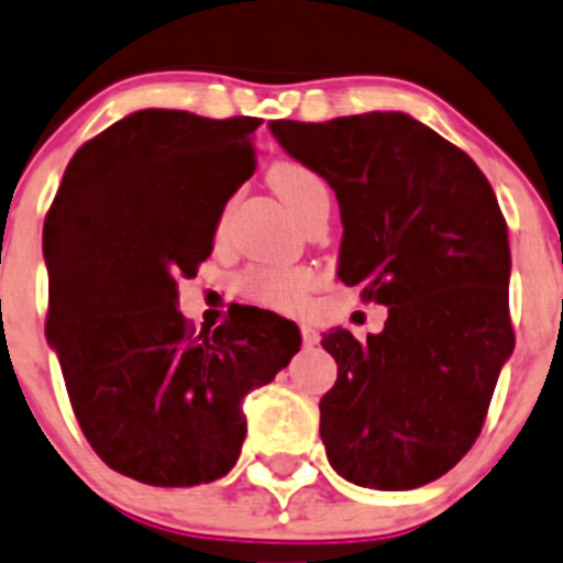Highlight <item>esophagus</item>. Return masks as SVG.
<instances>
[{
    "mask_svg": "<svg viewBox=\"0 0 563 563\" xmlns=\"http://www.w3.org/2000/svg\"><path fill=\"white\" fill-rule=\"evenodd\" d=\"M299 332H302L305 346H316V343H319V332H316L310 324H299Z\"/></svg>",
    "mask_w": 563,
    "mask_h": 563,
    "instance_id": "obj_1",
    "label": "esophagus"
}]
</instances>
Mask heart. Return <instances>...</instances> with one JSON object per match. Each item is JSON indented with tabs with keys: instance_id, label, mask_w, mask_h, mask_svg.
Instances as JSON below:
<instances>
[{
	"instance_id": "heart-1",
	"label": "heart",
	"mask_w": 563,
	"mask_h": 563,
	"mask_svg": "<svg viewBox=\"0 0 563 563\" xmlns=\"http://www.w3.org/2000/svg\"><path fill=\"white\" fill-rule=\"evenodd\" d=\"M269 184L277 198L297 217H302L316 200L330 198L324 178L302 162L283 159L269 170ZM316 275L308 266H253L239 277V291L253 302L275 310H299L308 302Z\"/></svg>"
}]
</instances>
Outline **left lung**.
Segmentation results:
<instances>
[{
	"label": "left lung",
	"mask_w": 563,
	"mask_h": 563,
	"mask_svg": "<svg viewBox=\"0 0 563 563\" xmlns=\"http://www.w3.org/2000/svg\"><path fill=\"white\" fill-rule=\"evenodd\" d=\"M269 129L335 189L338 277L387 305L379 335L321 338L338 363L319 401L327 460L357 487H423L476 443L515 349L498 198L465 151L404 112Z\"/></svg>",
	"instance_id": "8db88e82"
}]
</instances>
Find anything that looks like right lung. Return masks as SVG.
Returning <instances> with one entry per match:
<instances>
[{"label": "right lung", "mask_w": 563, "mask_h": 563, "mask_svg": "<svg viewBox=\"0 0 563 563\" xmlns=\"http://www.w3.org/2000/svg\"><path fill=\"white\" fill-rule=\"evenodd\" d=\"M261 118L140 109L87 140L43 222L46 338L87 443L151 487L222 478L242 454V398L299 352L291 321L236 308L195 332L178 280L214 247L253 176Z\"/></svg>", "instance_id": "obj_1"}]
</instances>
